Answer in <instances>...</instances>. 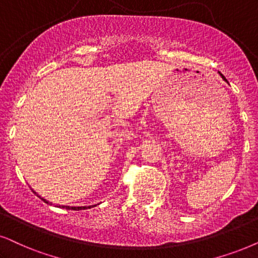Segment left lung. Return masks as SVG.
Returning <instances> with one entry per match:
<instances>
[{"label": "left lung", "instance_id": "1", "mask_svg": "<svg viewBox=\"0 0 258 258\" xmlns=\"http://www.w3.org/2000/svg\"><path fill=\"white\" fill-rule=\"evenodd\" d=\"M219 75H220V76H221V78H223V80H224V81H226V82H227V80H226V78H225V76H224V75H223V74H221V73H219Z\"/></svg>", "mask_w": 258, "mask_h": 258}]
</instances>
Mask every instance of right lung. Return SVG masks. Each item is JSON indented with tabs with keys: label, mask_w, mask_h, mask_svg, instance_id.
Returning a JSON list of instances; mask_svg holds the SVG:
<instances>
[{
	"label": "right lung",
	"mask_w": 258,
	"mask_h": 258,
	"mask_svg": "<svg viewBox=\"0 0 258 258\" xmlns=\"http://www.w3.org/2000/svg\"><path fill=\"white\" fill-rule=\"evenodd\" d=\"M32 191H33V193H34L35 195H37V197H38V198H40V199H41V200L45 202V204H48V205H53V204H52V202H48V201L46 200V199L41 198V197H40V195H39V194H37V193H35V191L33 190V189H32ZM57 207H59V208H65V210H73V211H80V210H87V208H90L91 206H81V207H75V206H74V207H70V206H57Z\"/></svg>",
	"instance_id": "obj_1"
}]
</instances>
